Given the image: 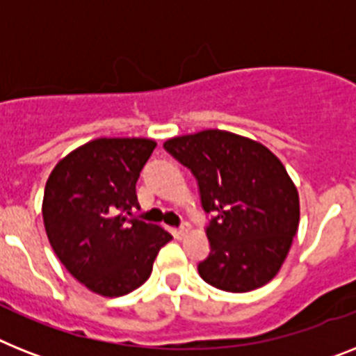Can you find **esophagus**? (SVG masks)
<instances>
[{
    "label": "esophagus",
    "mask_w": 356,
    "mask_h": 356,
    "mask_svg": "<svg viewBox=\"0 0 356 356\" xmlns=\"http://www.w3.org/2000/svg\"><path fill=\"white\" fill-rule=\"evenodd\" d=\"M189 231H191V225L189 224H184L180 229H175V236L176 238H184L185 234L189 233Z\"/></svg>",
    "instance_id": "34e87169"
}]
</instances>
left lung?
<instances>
[{
  "mask_svg": "<svg viewBox=\"0 0 356 356\" xmlns=\"http://www.w3.org/2000/svg\"><path fill=\"white\" fill-rule=\"evenodd\" d=\"M163 147L196 176L202 205L213 214L200 277L227 293L271 282L300 222L298 191L284 163L260 142L218 129L175 136Z\"/></svg>",
  "mask_w": 356,
  "mask_h": 356,
  "instance_id": "obj_1",
  "label": "left lung"
}]
</instances>
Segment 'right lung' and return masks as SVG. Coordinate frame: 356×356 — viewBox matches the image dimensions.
Listing matches in <instances>:
<instances>
[{"instance_id": "1", "label": "right lung", "mask_w": 356, "mask_h": 356, "mask_svg": "<svg viewBox=\"0 0 356 356\" xmlns=\"http://www.w3.org/2000/svg\"><path fill=\"white\" fill-rule=\"evenodd\" d=\"M149 138H96L61 158L45 184L43 224L56 257L87 289L123 296L151 277L171 234L132 216Z\"/></svg>"}]
</instances>
